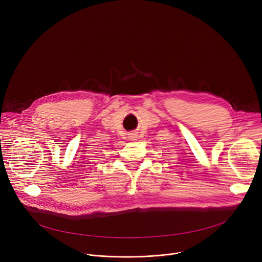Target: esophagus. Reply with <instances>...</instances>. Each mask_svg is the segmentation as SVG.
Segmentation results:
<instances>
[{"label":"esophagus","instance_id":"esophagus-1","mask_svg":"<svg viewBox=\"0 0 262 262\" xmlns=\"http://www.w3.org/2000/svg\"><path fill=\"white\" fill-rule=\"evenodd\" d=\"M129 138H130L132 140H136L137 136H136V134H130V135H129Z\"/></svg>","mask_w":262,"mask_h":262}]
</instances>
